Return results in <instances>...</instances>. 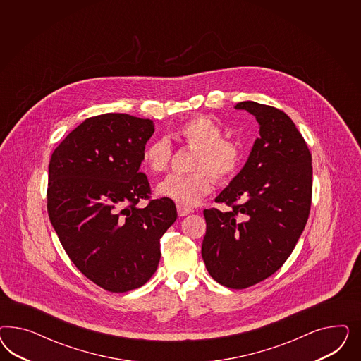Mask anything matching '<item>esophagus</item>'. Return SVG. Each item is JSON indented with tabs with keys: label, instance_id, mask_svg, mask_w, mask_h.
<instances>
[{
	"label": "esophagus",
	"instance_id": "obj_1",
	"mask_svg": "<svg viewBox=\"0 0 361 361\" xmlns=\"http://www.w3.org/2000/svg\"><path fill=\"white\" fill-rule=\"evenodd\" d=\"M193 212V209L184 208V207H180L177 205V213L180 217H185L188 214H190Z\"/></svg>",
	"mask_w": 361,
	"mask_h": 361
}]
</instances>
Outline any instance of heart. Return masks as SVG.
<instances>
[{"label":"heart","instance_id":"b5f03b06","mask_svg":"<svg viewBox=\"0 0 361 361\" xmlns=\"http://www.w3.org/2000/svg\"><path fill=\"white\" fill-rule=\"evenodd\" d=\"M178 137L196 149L193 169L200 172L168 176L157 185L156 193L180 207L192 208L213 189V180L207 171L217 181H225L235 173L240 163V148L237 142L224 139L222 127L208 116H197L184 123L178 130ZM171 156L169 142L156 139L144 147L142 163L148 172L159 175L168 169Z\"/></svg>","mask_w":361,"mask_h":361}]
</instances>
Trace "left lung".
Listing matches in <instances>:
<instances>
[{
  "label": "left lung",
  "instance_id": "obj_1",
  "mask_svg": "<svg viewBox=\"0 0 361 361\" xmlns=\"http://www.w3.org/2000/svg\"><path fill=\"white\" fill-rule=\"evenodd\" d=\"M259 124L247 161L219 196L230 210H204L202 259L210 276L246 288L273 275L294 250L306 226L312 195V159L283 111L240 102Z\"/></svg>",
  "mask_w": 361,
  "mask_h": 361
}]
</instances>
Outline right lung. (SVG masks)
Returning <instances> with one entry per match:
<instances>
[{"label":"right lung","mask_w":361,"mask_h":361,"mask_svg":"<svg viewBox=\"0 0 361 361\" xmlns=\"http://www.w3.org/2000/svg\"><path fill=\"white\" fill-rule=\"evenodd\" d=\"M154 132L127 114L88 118L66 136L49 163L47 212L70 259L111 293L137 288L160 261V238L177 219L175 202L149 198L142 153Z\"/></svg>","instance_id":"add662e5"}]
</instances>
